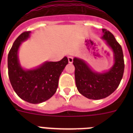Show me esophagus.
<instances>
[{"label":"esophagus","mask_w":133,"mask_h":133,"mask_svg":"<svg viewBox=\"0 0 133 133\" xmlns=\"http://www.w3.org/2000/svg\"><path fill=\"white\" fill-rule=\"evenodd\" d=\"M68 61H69V63H72V61H73V58H72V56H69L68 57Z\"/></svg>","instance_id":"obj_1"}]
</instances>
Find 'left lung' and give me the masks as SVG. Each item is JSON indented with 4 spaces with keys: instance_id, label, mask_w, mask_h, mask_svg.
Instances as JSON below:
<instances>
[{
    "instance_id": "obj_1",
    "label": "left lung",
    "mask_w": 133,
    "mask_h": 133,
    "mask_svg": "<svg viewBox=\"0 0 133 133\" xmlns=\"http://www.w3.org/2000/svg\"><path fill=\"white\" fill-rule=\"evenodd\" d=\"M102 39L113 52L115 63L108 71L95 72L83 59L75 57V77L78 92L89 99L98 100L106 98L119 85L123 76L124 64L121 46L110 31L103 29Z\"/></svg>"
}]
</instances>
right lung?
Segmentation results:
<instances>
[{"instance_id": "add662e5", "label": "right lung", "mask_w": 133, "mask_h": 133, "mask_svg": "<svg viewBox=\"0 0 133 133\" xmlns=\"http://www.w3.org/2000/svg\"><path fill=\"white\" fill-rule=\"evenodd\" d=\"M30 31L23 32L15 40L8 55V70L11 85L21 98L38 104L52 97L58 88L60 75L69 61L66 56L58 62H45L33 69H24L18 60L21 43L30 37Z\"/></svg>"}]
</instances>
